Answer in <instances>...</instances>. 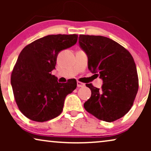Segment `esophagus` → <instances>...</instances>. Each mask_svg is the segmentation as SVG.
<instances>
[{"label": "esophagus", "mask_w": 151, "mask_h": 151, "mask_svg": "<svg viewBox=\"0 0 151 151\" xmlns=\"http://www.w3.org/2000/svg\"><path fill=\"white\" fill-rule=\"evenodd\" d=\"M77 86L78 87H84V83H82V82H77Z\"/></svg>", "instance_id": "1"}]
</instances>
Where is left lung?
<instances>
[{"instance_id": "left-lung-1", "label": "left lung", "mask_w": 151, "mask_h": 151, "mask_svg": "<svg viewBox=\"0 0 151 151\" xmlns=\"http://www.w3.org/2000/svg\"><path fill=\"white\" fill-rule=\"evenodd\" d=\"M79 45L87 55L88 69L103 81L101 88L86 84L91 96L84 102V109L107 122L121 118L133 106L139 87L133 56L119 43L104 36L80 35Z\"/></svg>"}]
</instances>
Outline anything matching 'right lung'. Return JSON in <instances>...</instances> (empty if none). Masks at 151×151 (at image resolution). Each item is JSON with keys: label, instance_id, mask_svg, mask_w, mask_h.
Instances as JSON below:
<instances>
[{"label": "right lung", "instance_id": "right-lung-1", "mask_svg": "<svg viewBox=\"0 0 151 151\" xmlns=\"http://www.w3.org/2000/svg\"><path fill=\"white\" fill-rule=\"evenodd\" d=\"M78 36L49 35L27 45L12 73L11 84L18 109L27 118L43 122L58 116L66 96L77 86L71 79L60 83L51 75L58 54L77 42Z\"/></svg>", "mask_w": 151, "mask_h": 151}]
</instances>
